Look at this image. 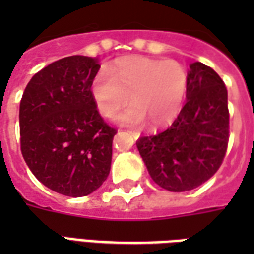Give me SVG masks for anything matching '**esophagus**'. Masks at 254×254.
Returning a JSON list of instances; mask_svg holds the SVG:
<instances>
[{"instance_id":"obj_1","label":"esophagus","mask_w":254,"mask_h":254,"mask_svg":"<svg viewBox=\"0 0 254 254\" xmlns=\"http://www.w3.org/2000/svg\"><path fill=\"white\" fill-rule=\"evenodd\" d=\"M129 133H130L131 137H133V138H134V139H138L139 138V133H138V131H129Z\"/></svg>"}]
</instances>
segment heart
I'll return each mask as SVG.
<instances>
[{
  "label": "heart",
  "mask_w": 254,
  "mask_h": 254,
  "mask_svg": "<svg viewBox=\"0 0 254 254\" xmlns=\"http://www.w3.org/2000/svg\"><path fill=\"white\" fill-rule=\"evenodd\" d=\"M189 85L185 67L177 61L131 57L120 59L92 77L89 92L97 111L112 117L129 101L133 105L115 116L127 127L149 121L159 127L173 120L182 107Z\"/></svg>",
  "instance_id": "1"
}]
</instances>
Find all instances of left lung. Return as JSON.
Listing matches in <instances>:
<instances>
[{"mask_svg": "<svg viewBox=\"0 0 254 254\" xmlns=\"http://www.w3.org/2000/svg\"><path fill=\"white\" fill-rule=\"evenodd\" d=\"M185 107L174 123L141 137L137 149L151 179L171 192L199 187L216 173L229 139L228 92L211 67L191 63Z\"/></svg>", "mask_w": 254, "mask_h": 254, "instance_id": "8db88e82", "label": "left lung"}]
</instances>
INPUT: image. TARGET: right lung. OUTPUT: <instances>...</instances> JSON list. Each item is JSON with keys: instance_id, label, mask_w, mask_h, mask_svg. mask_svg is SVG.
Wrapping results in <instances>:
<instances>
[{"instance_id": "add662e5", "label": "right lung", "mask_w": 254, "mask_h": 254, "mask_svg": "<svg viewBox=\"0 0 254 254\" xmlns=\"http://www.w3.org/2000/svg\"><path fill=\"white\" fill-rule=\"evenodd\" d=\"M97 59L73 55L31 77L19 105L21 151L38 181L55 192L80 197L111 171L116 129L104 123L91 97Z\"/></svg>"}]
</instances>
